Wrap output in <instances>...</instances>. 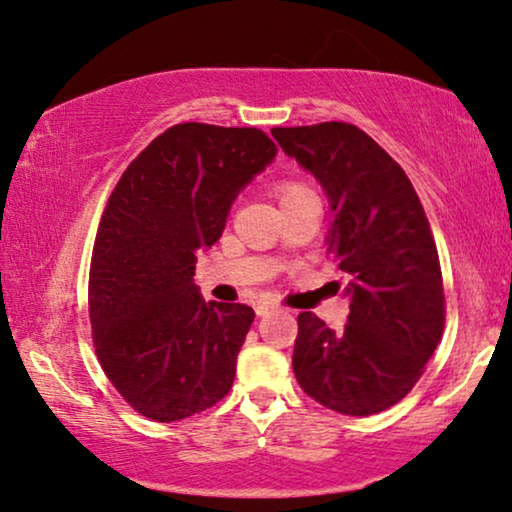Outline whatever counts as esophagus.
<instances>
[{
    "mask_svg": "<svg viewBox=\"0 0 512 512\" xmlns=\"http://www.w3.org/2000/svg\"><path fill=\"white\" fill-rule=\"evenodd\" d=\"M254 310H256L258 317H263V315H270L272 310H275V305H272V303H256Z\"/></svg>",
    "mask_w": 512,
    "mask_h": 512,
    "instance_id": "esophagus-1",
    "label": "esophagus"
}]
</instances>
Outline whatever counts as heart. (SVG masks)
Instances as JSON below:
<instances>
[{
	"label": "heart",
	"instance_id": "obj_1",
	"mask_svg": "<svg viewBox=\"0 0 512 512\" xmlns=\"http://www.w3.org/2000/svg\"><path fill=\"white\" fill-rule=\"evenodd\" d=\"M275 195L280 199V207L282 204L296 202V199H305V197H315V192L310 188H305L303 183H294V181H282L275 185Z\"/></svg>",
	"mask_w": 512,
	"mask_h": 512
}]
</instances>
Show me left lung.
Masks as SVG:
<instances>
[{"instance_id":"left-lung-1","label":"left lung","mask_w":512,"mask_h":512,"mask_svg":"<svg viewBox=\"0 0 512 512\" xmlns=\"http://www.w3.org/2000/svg\"><path fill=\"white\" fill-rule=\"evenodd\" d=\"M270 134L327 195L324 242L350 301L338 331L315 313L298 315L296 381L338 414H378L416 386L442 336V272L428 218L400 164L357 126Z\"/></svg>"}]
</instances>
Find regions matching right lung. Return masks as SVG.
<instances>
[{
	"label": "right lung",
	"instance_id": "add662e5",
	"mask_svg": "<svg viewBox=\"0 0 512 512\" xmlns=\"http://www.w3.org/2000/svg\"><path fill=\"white\" fill-rule=\"evenodd\" d=\"M275 155L258 129L176 124L112 190L91 256V329L105 376L152 421L195 416L232 388L254 310L204 301L195 263Z\"/></svg>",
	"mask_w": 512,
	"mask_h": 512
}]
</instances>
